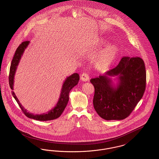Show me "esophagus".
I'll return each mask as SVG.
<instances>
[{
    "mask_svg": "<svg viewBox=\"0 0 159 159\" xmlns=\"http://www.w3.org/2000/svg\"><path fill=\"white\" fill-rule=\"evenodd\" d=\"M80 79L83 82H88L89 80V76L88 74L83 73L80 76Z\"/></svg>",
    "mask_w": 159,
    "mask_h": 159,
    "instance_id": "1",
    "label": "esophagus"
}]
</instances>
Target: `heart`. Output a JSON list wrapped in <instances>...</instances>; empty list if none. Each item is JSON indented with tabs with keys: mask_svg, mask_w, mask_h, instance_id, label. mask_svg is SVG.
<instances>
[{
	"mask_svg": "<svg viewBox=\"0 0 159 159\" xmlns=\"http://www.w3.org/2000/svg\"><path fill=\"white\" fill-rule=\"evenodd\" d=\"M106 43L104 40L99 41V45L102 46ZM119 52L117 46L110 44L104 48L97 56L95 61L96 67L101 71H105L110 68L118 57Z\"/></svg>",
	"mask_w": 159,
	"mask_h": 159,
	"instance_id": "1",
	"label": "heart"
}]
</instances>
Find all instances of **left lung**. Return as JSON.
<instances>
[{
    "instance_id": "8db88e82",
    "label": "left lung",
    "mask_w": 159,
    "mask_h": 159,
    "mask_svg": "<svg viewBox=\"0 0 159 159\" xmlns=\"http://www.w3.org/2000/svg\"><path fill=\"white\" fill-rule=\"evenodd\" d=\"M116 76L118 83L115 85L111 77ZM90 82L95 88L93 104L99 116L106 120L125 119L144 95V61L139 57H123L115 68Z\"/></svg>"
}]
</instances>
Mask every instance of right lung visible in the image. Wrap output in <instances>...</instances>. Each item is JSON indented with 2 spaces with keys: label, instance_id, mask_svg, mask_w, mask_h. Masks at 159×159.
<instances>
[{
  "label": "right lung",
  "instance_id": "1",
  "mask_svg": "<svg viewBox=\"0 0 159 159\" xmlns=\"http://www.w3.org/2000/svg\"><path fill=\"white\" fill-rule=\"evenodd\" d=\"M30 44L29 41L23 42L18 47L15 51V55L14 58L12 60L11 65L10 67V71H9V86L12 91V94L15 98L16 101L22 110L23 113L29 118L34 119L39 121H48L54 120L59 117L64 111L67 105L68 100H69V93L71 89L73 87H75L77 84L79 80L80 79V77L79 74L74 73L71 76L67 77L64 83L62 84L60 98L58 99V102L57 103L56 106L53 107L52 110L48 111L45 113L41 114H34L31 113L27 111L26 109H25L23 106L20 102L18 99L17 98L16 96L15 95L14 90V77H15V73L17 67L19 64L20 60L23 56V53L25 49L27 48V46Z\"/></svg>",
  "mask_w": 159,
  "mask_h": 159
}]
</instances>
